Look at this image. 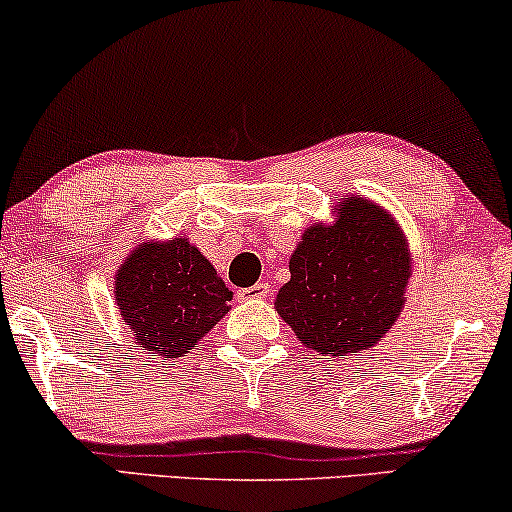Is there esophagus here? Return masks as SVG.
Segmentation results:
<instances>
[{
    "mask_svg": "<svg viewBox=\"0 0 512 512\" xmlns=\"http://www.w3.org/2000/svg\"><path fill=\"white\" fill-rule=\"evenodd\" d=\"M243 297L248 299H264L266 294H269V283H264V280H259L253 287H246V290H241Z\"/></svg>",
    "mask_w": 512,
    "mask_h": 512,
    "instance_id": "obj_1",
    "label": "esophagus"
}]
</instances>
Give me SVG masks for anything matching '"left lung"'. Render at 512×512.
Wrapping results in <instances>:
<instances>
[{"label":"left lung","mask_w":512,"mask_h":512,"mask_svg":"<svg viewBox=\"0 0 512 512\" xmlns=\"http://www.w3.org/2000/svg\"><path fill=\"white\" fill-rule=\"evenodd\" d=\"M410 266L406 236L392 215L348 197L338 201L331 225L318 222L301 236L276 311L322 357L366 350L401 315Z\"/></svg>","instance_id":"left-lung-1"}]
</instances>
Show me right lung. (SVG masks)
Wrapping results in <instances>:
<instances>
[{"label": "right lung", "mask_w": 512, "mask_h": 512, "mask_svg": "<svg viewBox=\"0 0 512 512\" xmlns=\"http://www.w3.org/2000/svg\"><path fill=\"white\" fill-rule=\"evenodd\" d=\"M113 297L139 348L181 357L222 320L232 292L181 236L134 248L115 273Z\"/></svg>", "instance_id": "1"}]
</instances>
